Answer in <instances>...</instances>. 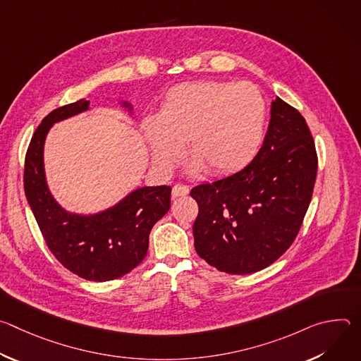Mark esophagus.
Instances as JSON below:
<instances>
[{
  "instance_id": "1",
  "label": "esophagus",
  "mask_w": 361,
  "mask_h": 361,
  "mask_svg": "<svg viewBox=\"0 0 361 361\" xmlns=\"http://www.w3.org/2000/svg\"><path fill=\"white\" fill-rule=\"evenodd\" d=\"M188 187L185 185V184H176L174 187H173V195L174 197H181V195H187L188 194Z\"/></svg>"
}]
</instances>
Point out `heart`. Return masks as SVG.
I'll return each mask as SVG.
<instances>
[{
	"mask_svg": "<svg viewBox=\"0 0 361 361\" xmlns=\"http://www.w3.org/2000/svg\"><path fill=\"white\" fill-rule=\"evenodd\" d=\"M267 106L250 82L197 81L173 87L159 117L142 123L151 156L161 171L174 169L183 141L192 157L188 171L228 176L247 167L259 154L266 131Z\"/></svg>",
	"mask_w": 361,
	"mask_h": 361,
	"instance_id": "obj_1",
	"label": "heart"
}]
</instances>
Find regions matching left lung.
Returning <instances> with one entry per match:
<instances>
[{
	"label": "left lung",
	"mask_w": 361,
	"mask_h": 361,
	"mask_svg": "<svg viewBox=\"0 0 361 361\" xmlns=\"http://www.w3.org/2000/svg\"><path fill=\"white\" fill-rule=\"evenodd\" d=\"M264 142L243 170L194 187L197 254L228 274L260 271L288 250L310 205L317 152L304 117L281 98L271 102Z\"/></svg>",
	"instance_id": "8db88e82"
}]
</instances>
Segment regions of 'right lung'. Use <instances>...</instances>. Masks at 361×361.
Returning a JSON list of instances; mask_svg holds the SVG:
<instances>
[{
  "label": "right lung",
  "instance_id": "1",
  "mask_svg": "<svg viewBox=\"0 0 361 361\" xmlns=\"http://www.w3.org/2000/svg\"><path fill=\"white\" fill-rule=\"evenodd\" d=\"M130 107L128 102H123ZM78 99L51 111L37 127L24 167V191L41 234L56 259L90 281H110L135 269L147 254L148 235L170 210L171 187H141L114 207L91 216L66 212L51 195L44 173V142L54 123L87 111Z\"/></svg>",
  "mask_w": 361,
  "mask_h": 361
}]
</instances>
